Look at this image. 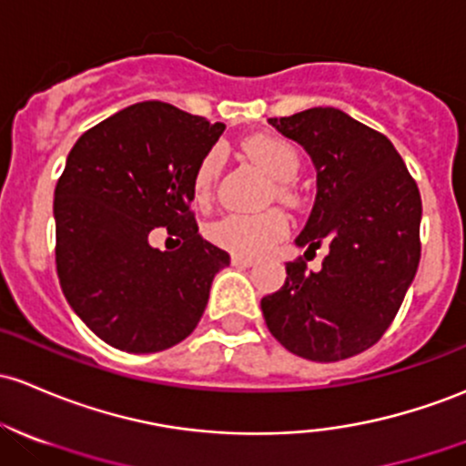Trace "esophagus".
<instances>
[{
    "mask_svg": "<svg viewBox=\"0 0 466 466\" xmlns=\"http://www.w3.org/2000/svg\"><path fill=\"white\" fill-rule=\"evenodd\" d=\"M231 262L235 264V267H253L255 259H253V258H248V255L233 253V255H231Z\"/></svg>",
    "mask_w": 466,
    "mask_h": 466,
    "instance_id": "34e87169",
    "label": "esophagus"
}]
</instances>
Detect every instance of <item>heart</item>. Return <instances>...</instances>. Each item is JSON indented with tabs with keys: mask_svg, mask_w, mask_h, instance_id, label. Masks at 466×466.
<instances>
[{
	"mask_svg": "<svg viewBox=\"0 0 466 466\" xmlns=\"http://www.w3.org/2000/svg\"><path fill=\"white\" fill-rule=\"evenodd\" d=\"M244 153L275 182L287 184L299 171V159L289 142L271 135H258L244 142ZM222 167V153L213 148L202 157L193 173L195 202L211 198L215 177ZM289 231V222L279 213L264 215H227L211 227V239L219 247L239 255H262L273 248Z\"/></svg>",
	"mask_w": 466,
	"mask_h": 466,
	"instance_id": "1",
	"label": "heart"
}]
</instances>
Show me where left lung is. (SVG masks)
I'll use <instances>...</instances> for the list:
<instances>
[{"label": "left lung", "mask_w": 466, "mask_h": 466, "mask_svg": "<svg viewBox=\"0 0 466 466\" xmlns=\"http://www.w3.org/2000/svg\"><path fill=\"white\" fill-rule=\"evenodd\" d=\"M268 124L298 142L318 173L295 244L307 253L324 244L329 255L318 273L289 262L284 287L262 298L264 319L291 353L338 362L373 347L393 322L420 264L422 199L393 144L339 108Z\"/></svg>", "instance_id": "1"}]
</instances>
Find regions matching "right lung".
Returning <instances> with one entry per match:
<instances>
[{
  "label": "right lung",
  "instance_id": "right-lung-1",
  "mask_svg": "<svg viewBox=\"0 0 466 466\" xmlns=\"http://www.w3.org/2000/svg\"><path fill=\"white\" fill-rule=\"evenodd\" d=\"M224 124L139 102L75 142L55 187V262L68 304L119 351L155 353L193 333L227 251L199 238L193 173ZM167 226L183 247L147 242Z\"/></svg>",
  "mask_w": 466,
  "mask_h": 466
}]
</instances>
